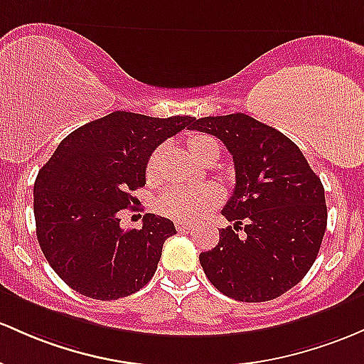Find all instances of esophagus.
Here are the masks:
<instances>
[{
  "instance_id": "34e87169",
  "label": "esophagus",
  "mask_w": 364,
  "mask_h": 364,
  "mask_svg": "<svg viewBox=\"0 0 364 364\" xmlns=\"http://www.w3.org/2000/svg\"><path fill=\"white\" fill-rule=\"evenodd\" d=\"M188 228H191V223L181 221V219H178V221H176V230L178 231H186Z\"/></svg>"
}]
</instances>
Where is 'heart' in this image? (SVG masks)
<instances>
[{"instance_id":"heart-1","label":"heart","mask_w":364,"mask_h":364,"mask_svg":"<svg viewBox=\"0 0 364 364\" xmlns=\"http://www.w3.org/2000/svg\"><path fill=\"white\" fill-rule=\"evenodd\" d=\"M188 150L195 159H202L209 151H219L218 141L209 134H193L188 138ZM161 149L154 150L146 162V178L155 179L159 174ZM221 200V193L213 185L200 186H173L159 197L157 209L164 215L174 219H198L213 210Z\"/></svg>"}]
</instances>
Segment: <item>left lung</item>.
Instances as JSON below:
<instances>
[{
    "mask_svg": "<svg viewBox=\"0 0 364 364\" xmlns=\"http://www.w3.org/2000/svg\"><path fill=\"white\" fill-rule=\"evenodd\" d=\"M190 129L225 143L237 178L223 209L235 225L198 257L205 277L235 301H273L306 277L319 252L326 230L321 181L292 139L247 114L195 119Z\"/></svg>",
    "mask_w": 364,
    "mask_h": 364,
    "instance_id": "1",
    "label": "left lung"
}]
</instances>
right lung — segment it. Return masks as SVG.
<instances>
[{
    "mask_svg": "<svg viewBox=\"0 0 364 364\" xmlns=\"http://www.w3.org/2000/svg\"><path fill=\"white\" fill-rule=\"evenodd\" d=\"M195 117L159 119L112 112L72 131L34 183L36 235L46 261L75 292L117 301L155 274L171 219L143 215L139 230H122L119 214L145 186L154 150L190 127Z\"/></svg>",
    "mask_w": 364,
    "mask_h": 364,
    "instance_id": "obj_1",
    "label": "right lung"
}]
</instances>
